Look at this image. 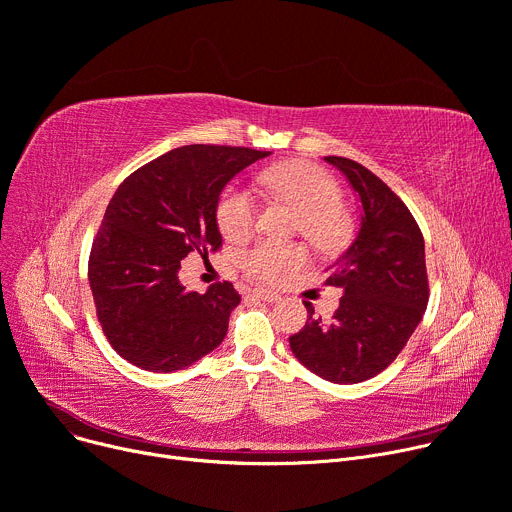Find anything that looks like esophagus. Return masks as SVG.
Here are the masks:
<instances>
[{
    "mask_svg": "<svg viewBox=\"0 0 512 512\" xmlns=\"http://www.w3.org/2000/svg\"><path fill=\"white\" fill-rule=\"evenodd\" d=\"M250 295H252V297H256V299H260V302H268V304H273V302H277V299H281V297H279V293H275V291H266V289H254Z\"/></svg>",
    "mask_w": 512,
    "mask_h": 512,
    "instance_id": "obj_1",
    "label": "esophagus"
}]
</instances>
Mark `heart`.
<instances>
[{
	"mask_svg": "<svg viewBox=\"0 0 512 512\" xmlns=\"http://www.w3.org/2000/svg\"><path fill=\"white\" fill-rule=\"evenodd\" d=\"M262 186L302 213V233L318 248H333L345 233L343 217L339 215L341 192L335 179L310 163H287L268 169L260 175ZM258 221V202L242 184H229L217 204V223L221 233L233 242L252 235ZM306 260V252L297 244L262 242L254 244L239 256V264L252 279L275 283Z\"/></svg>",
	"mask_w": 512,
	"mask_h": 512,
	"instance_id": "1",
	"label": "heart"
}]
</instances>
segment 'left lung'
<instances>
[{"label":"left lung","mask_w":512,"mask_h":512,"mask_svg":"<svg viewBox=\"0 0 512 512\" xmlns=\"http://www.w3.org/2000/svg\"><path fill=\"white\" fill-rule=\"evenodd\" d=\"M337 167L359 202V225L341 258L328 266V285L343 289L330 320L308 322L289 347L299 364L335 384L374 378L401 353L428 306L424 235L409 208L370 169L345 157Z\"/></svg>","instance_id":"1"}]
</instances>
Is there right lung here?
I'll return each instance as SVG.
<instances>
[{
    "mask_svg": "<svg viewBox=\"0 0 512 512\" xmlns=\"http://www.w3.org/2000/svg\"><path fill=\"white\" fill-rule=\"evenodd\" d=\"M270 150L190 144L126 177L107 204L88 283L111 347L148 372H175L215 351L242 297L229 281L206 293L179 281L182 260L219 250L217 204L231 179Z\"/></svg>",
    "mask_w": 512,
    "mask_h": 512,
    "instance_id": "1",
    "label": "right lung"
}]
</instances>
